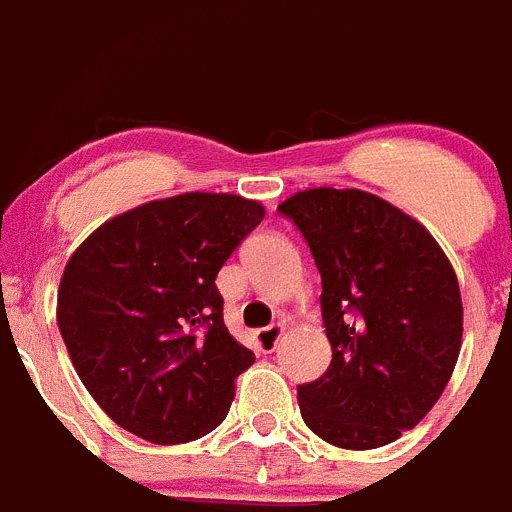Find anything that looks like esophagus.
Instances as JSON below:
<instances>
[{
    "instance_id": "esophagus-1",
    "label": "esophagus",
    "mask_w": 512,
    "mask_h": 512,
    "mask_svg": "<svg viewBox=\"0 0 512 512\" xmlns=\"http://www.w3.org/2000/svg\"><path fill=\"white\" fill-rule=\"evenodd\" d=\"M284 336V323H274L269 328H261L256 330V343H259L261 351H274L277 343L282 341Z\"/></svg>"
}]
</instances>
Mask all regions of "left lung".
Returning <instances> with one entry per match:
<instances>
[{"instance_id": "obj_1", "label": "left lung", "mask_w": 512, "mask_h": 512, "mask_svg": "<svg viewBox=\"0 0 512 512\" xmlns=\"http://www.w3.org/2000/svg\"><path fill=\"white\" fill-rule=\"evenodd\" d=\"M279 215L320 271L333 359L297 387L302 420L341 449H379L410 431L449 384L461 348L459 282L428 230L377 194L307 189Z\"/></svg>"}]
</instances>
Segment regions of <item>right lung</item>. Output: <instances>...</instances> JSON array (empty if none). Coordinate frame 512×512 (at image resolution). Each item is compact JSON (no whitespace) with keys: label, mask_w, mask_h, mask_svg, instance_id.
Instances as JSON below:
<instances>
[{"label":"right lung","mask_w":512,"mask_h":512,"mask_svg":"<svg viewBox=\"0 0 512 512\" xmlns=\"http://www.w3.org/2000/svg\"><path fill=\"white\" fill-rule=\"evenodd\" d=\"M264 220L238 194L187 192L99 225L58 287V330L99 408L171 446L215 431L253 351L225 328L217 271Z\"/></svg>","instance_id":"obj_1"}]
</instances>
